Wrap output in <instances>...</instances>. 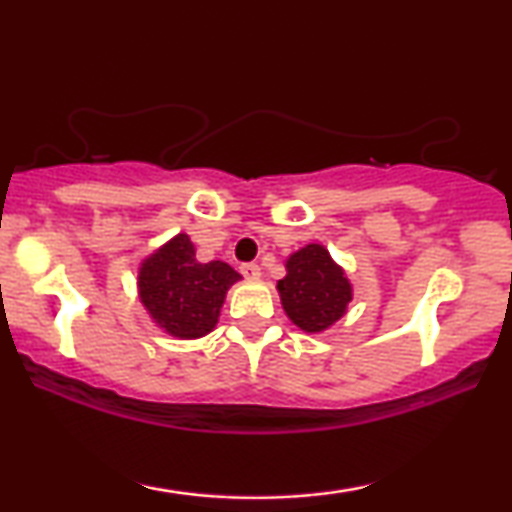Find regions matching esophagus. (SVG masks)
<instances>
[{"label": "esophagus", "mask_w": 512, "mask_h": 512, "mask_svg": "<svg viewBox=\"0 0 512 512\" xmlns=\"http://www.w3.org/2000/svg\"><path fill=\"white\" fill-rule=\"evenodd\" d=\"M240 272L244 275V279H258L261 277V268L256 263H242Z\"/></svg>", "instance_id": "34e87169"}]
</instances>
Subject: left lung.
Wrapping results in <instances>:
<instances>
[{
	"label": "left lung",
	"mask_w": 512,
	"mask_h": 512,
	"mask_svg": "<svg viewBox=\"0 0 512 512\" xmlns=\"http://www.w3.org/2000/svg\"><path fill=\"white\" fill-rule=\"evenodd\" d=\"M284 312L305 333H321L345 317L352 286L340 265L321 244H307L286 261V277L277 282Z\"/></svg>",
	"instance_id": "1"
}]
</instances>
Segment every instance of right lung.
Masks as SVG:
<instances>
[{"mask_svg":"<svg viewBox=\"0 0 512 512\" xmlns=\"http://www.w3.org/2000/svg\"><path fill=\"white\" fill-rule=\"evenodd\" d=\"M240 279L228 263L195 261V247L179 233L139 268V298L153 321L181 340L207 335L219 321L226 291Z\"/></svg>","mask_w":512,"mask_h":512,"instance_id":"add662e5","label":"right lung"}]
</instances>
